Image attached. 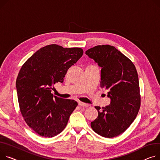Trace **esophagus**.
Here are the masks:
<instances>
[{"mask_svg": "<svg viewBox=\"0 0 160 160\" xmlns=\"http://www.w3.org/2000/svg\"><path fill=\"white\" fill-rule=\"evenodd\" d=\"M78 105H79L80 106H82V107H89V104L83 103V102H78Z\"/></svg>", "mask_w": 160, "mask_h": 160, "instance_id": "esophagus-1", "label": "esophagus"}]
</instances>
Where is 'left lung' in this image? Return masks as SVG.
Wrapping results in <instances>:
<instances>
[{
	"mask_svg": "<svg viewBox=\"0 0 160 160\" xmlns=\"http://www.w3.org/2000/svg\"><path fill=\"white\" fill-rule=\"evenodd\" d=\"M102 68L100 87L108 90L111 103L103 108L91 123L92 130L105 138L118 136L131 125L139 111V80L132 61L110 45L97 46L86 51Z\"/></svg>",
	"mask_w": 160,
	"mask_h": 160,
	"instance_id": "1",
	"label": "left lung"
}]
</instances>
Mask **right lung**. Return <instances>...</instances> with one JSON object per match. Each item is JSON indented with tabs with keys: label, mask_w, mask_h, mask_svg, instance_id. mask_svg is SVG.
<instances>
[{
	"label": "right lung",
	"mask_w": 160,
	"mask_h": 160,
	"mask_svg": "<svg viewBox=\"0 0 160 160\" xmlns=\"http://www.w3.org/2000/svg\"><path fill=\"white\" fill-rule=\"evenodd\" d=\"M80 48L51 44L40 48L21 68L16 81L20 112L28 125L38 135L51 138L67 125L78 103L51 93L62 83L69 68L82 56Z\"/></svg>",
	"instance_id": "obj_1"
}]
</instances>
